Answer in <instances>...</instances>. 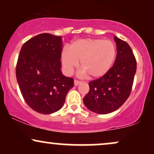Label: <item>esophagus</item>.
Wrapping results in <instances>:
<instances>
[{
  "label": "esophagus",
  "instance_id": "esophagus-1",
  "mask_svg": "<svg viewBox=\"0 0 154 154\" xmlns=\"http://www.w3.org/2000/svg\"><path fill=\"white\" fill-rule=\"evenodd\" d=\"M80 81H79V80H77V79H75V86H77L79 84H80Z\"/></svg>",
  "mask_w": 154,
  "mask_h": 154
}]
</instances>
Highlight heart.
<instances>
[{
	"mask_svg": "<svg viewBox=\"0 0 154 154\" xmlns=\"http://www.w3.org/2000/svg\"><path fill=\"white\" fill-rule=\"evenodd\" d=\"M116 56L115 45L111 40L87 38L73 42L69 48H64L61 59L66 73L71 74L80 61L82 73L88 78L95 79L109 71Z\"/></svg>",
	"mask_w": 154,
	"mask_h": 154,
	"instance_id": "b5f03b06",
	"label": "heart"
}]
</instances>
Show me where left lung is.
<instances>
[{
  "label": "left lung",
  "instance_id": "left-lung-1",
  "mask_svg": "<svg viewBox=\"0 0 154 154\" xmlns=\"http://www.w3.org/2000/svg\"><path fill=\"white\" fill-rule=\"evenodd\" d=\"M117 54L114 65L103 77L89 82V92L83 98L93 112L106 114L123 105L131 93L137 62L128 43L114 36Z\"/></svg>",
  "mask_w": 154,
  "mask_h": 154
}]
</instances>
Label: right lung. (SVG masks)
<instances>
[{"label": "right lung", "mask_w": 154, "mask_h": 154, "mask_svg": "<svg viewBox=\"0 0 154 154\" xmlns=\"http://www.w3.org/2000/svg\"><path fill=\"white\" fill-rule=\"evenodd\" d=\"M62 40L48 33L36 35L25 42L17 60L16 75L27 105L43 114L63 107L74 79L61 71Z\"/></svg>", "instance_id": "obj_1"}]
</instances>
